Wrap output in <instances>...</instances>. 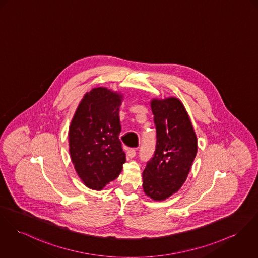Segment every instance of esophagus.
I'll return each mask as SVG.
<instances>
[{"label":"esophagus","mask_w":258,"mask_h":258,"mask_svg":"<svg viewBox=\"0 0 258 258\" xmlns=\"http://www.w3.org/2000/svg\"><path fill=\"white\" fill-rule=\"evenodd\" d=\"M136 155H137V151H136V149H134V148H130V149H127V150H126V156H127L128 158H134Z\"/></svg>","instance_id":"34e87169"}]
</instances>
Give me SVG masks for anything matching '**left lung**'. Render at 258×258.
I'll use <instances>...</instances> for the list:
<instances>
[{
  "label": "left lung",
  "instance_id": "obj_1",
  "mask_svg": "<svg viewBox=\"0 0 258 258\" xmlns=\"http://www.w3.org/2000/svg\"><path fill=\"white\" fill-rule=\"evenodd\" d=\"M156 126V149L142 173L144 194L163 201L184 183L198 153V138L189 116L176 97L150 102Z\"/></svg>",
  "mask_w": 258,
  "mask_h": 258
}]
</instances>
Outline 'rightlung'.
<instances>
[{
	"label": "right lung",
	"mask_w": 258,
	"mask_h": 258,
	"mask_svg": "<svg viewBox=\"0 0 258 258\" xmlns=\"http://www.w3.org/2000/svg\"><path fill=\"white\" fill-rule=\"evenodd\" d=\"M123 96L94 87L80 101L69 128V151L81 181L102 190L119 177L125 154L119 141V106Z\"/></svg>",
	"instance_id": "right-lung-1"
}]
</instances>
